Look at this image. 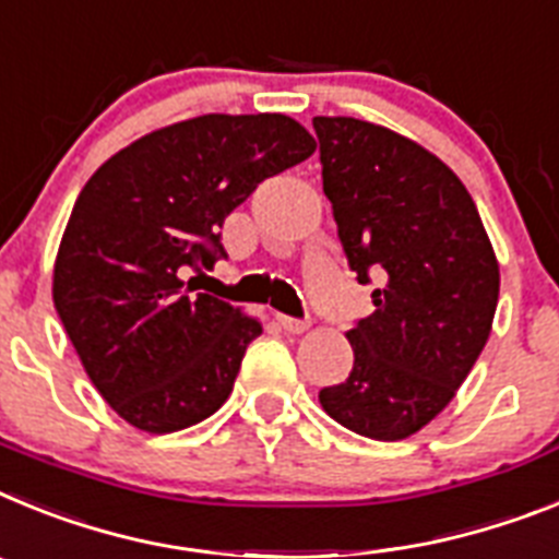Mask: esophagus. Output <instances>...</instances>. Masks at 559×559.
Segmentation results:
<instances>
[{"label":"esophagus","instance_id":"34e87169","mask_svg":"<svg viewBox=\"0 0 559 559\" xmlns=\"http://www.w3.org/2000/svg\"><path fill=\"white\" fill-rule=\"evenodd\" d=\"M278 323L284 326V332H289V334H304L309 329V320L286 318V314H278Z\"/></svg>","mask_w":559,"mask_h":559}]
</instances>
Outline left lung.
<instances>
[{
	"mask_svg": "<svg viewBox=\"0 0 559 559\" xmlns=\"http://www.w3.org/2000/svg\"><path fill=\"white\" fill-rule=\"evenodd\" d=\"M323 193L373 314L346 332L354 368L320 405L354 433L400 441L433 421L492 332L501 270L473 197L416 140L357 118H314Z\"/></svg>",
	"mask_w": 559,
	"mask_h": 559,
	"instance_id": "left-lung-1",
	"label": "left lung"
}]
</instances>
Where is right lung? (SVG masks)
<instances>
[{"label": "right lung", "instance_id": "right-lung-1", "mask_svg": "<svg viewBox=\"0 0 559 559\" xmlns=\"http://www.w3.org/2000/svg\"><path fill=\"white\" fill-rule=\"evenodd\" d=\"M298 120L199 115L111 154L78 193L52 266V304L92 385L145 433L216 414L261 320L182 275L225 255L219 227L261 179L312 157Z\"/></svg>", "mask_w": 559, "mask_h": 559}]
</instances>
